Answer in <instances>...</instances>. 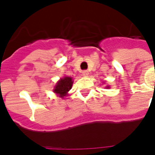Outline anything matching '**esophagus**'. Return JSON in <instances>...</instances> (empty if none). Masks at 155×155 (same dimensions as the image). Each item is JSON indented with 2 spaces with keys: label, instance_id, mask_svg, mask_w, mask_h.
<instances>
[{
  "label": "esophagus",
  "instance_id": "34e87169",
  "mask_svg": "<svg viewBox=\"0 0 155 155\" xmlns=\"http://www.w3.org/2000/svg\"><path fill=\"white\" fill-rule=\"evenodd\" d=\"M82 74H83L84 76H87L88 74H89V71H86V70H84V71H82Z\"/></svg>",
  "mask_w": 155,
  "mask_h": 155
}]
</instances>
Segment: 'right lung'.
<instances>
[{
    "mask_svg": "<svg viewBox=\"0 0 155 155\" xmlns=\"http://www.w3.org/2000/svg\"><path fill=\"white\" fill-rule=\"evenodd\" d=\"M72 84H73L72 78L65 76L58 82L54 87V92L55 94H60V97L63 98L66 95L68 91L71 89Z\"/></svg>",
    "mask_w": 155,
    "mask_h": 155,
    "instance_id": "1",
    "label": "right lung"
}]
</instances>
